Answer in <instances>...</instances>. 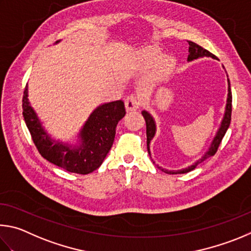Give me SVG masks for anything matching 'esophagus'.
<instances>
[{
  "instance_id": "1",
  "label": "esophagus",
  "mask_w": 251,
  "mask_h": 251,
  "mask_svg": "<svg viewBox=\"0 0 251 251\" xmlns=\"http://www.w3.org/2000/svg\"><path fill=\"white\" fill-rule=\"evenodd\" d=\"M126 111H134V110H138L140 107V100L138 97L133 95H130L126 98L125 100Z\"/></svg>"
}]
</instances>
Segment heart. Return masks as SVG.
I'll list each match as a JSON object with an SVG mask.
<instances>
[{"label":"heart","mask_w":251,"mask_h":251,"mask_svg":"<svg viewBox=\"0 0 251 251\" xmlns=\"http://www.w3.org/2000/svg\"><path fill=\"white\" fill-rule=\"evenodd\" d=\"M141 60L147 67H152L156 63H159V78L165 76L175 64V59L172 56L162 57L161 52L153 48H148V50L141 51Z\"/></svg>","instance_id":"b5f03b06"}]
</instances>
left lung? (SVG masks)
<instances>
[{
  "instance_id": "obj_1",
  "label": "left lung",
  "mask_w": 251,
  "mask_h": 251,
  "mask_svg": "<svg viewBox=\"0 0 251 251\" xmlns=\"http://www.w3.org/2000/svg\"><path fill=\"white\" fill-rule=\"evenodd\" d=\"M188 57H187V61H193L195 59H199V58H203V57H210V58H216V56H214L212 52H209L208 50H204L203 47H201L200 45H197V44L193 43V42H188ZM228 77V76H227ZM228 81V95H227V101H226V108H225V113H224V117L222 119V122H221V126H219V128L217 130L216 134H215V137L213 139L212 143H210L209 148L207 149V151L204 153V155L201 157V159L197 160L196 162H194L192 165L187 166L185 169H182V170H177V171H169V170H165V169H162L161 166L156 165L157 168L160 170L163 171V172L168 173V174H184V173H187V172H191L192 170H194L197 165L201 162L205 161L206 159H208V157L213 156L215 153H216L217 149L219 147V144H221L222 140L224 138V135H225L226 131L229 128V125H230V120H231V91H230V82H229V79H227ZM142 116L146 119V123H147V144H148V152L149 154L151 156V152H150V143L152 141V139L154 138V135L156 133V123L154 118L151 116L150 112H148L147 110H143L142 111ZM153 161V160H152ZM154 163V162H153Z\"/></svg>"
}]
</instances>
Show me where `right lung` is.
Listing matches in <instances>:
<instances>
[{
  "mask_svg": "<svg viewBox=\"0 0 251 251\" xmlns=\"http://www.w3.org/2000/svg\"><path fill=\"white\" fill-rule=\"evenodd\" d=\"M125 114L122 100L100 104L79 130L76 143L63 142L47 132L30 105L27 85L24 90L23 117L37 150L44 159L72 173L89 174L99 169L112 147L118 122Z\"/></svg>",
  "mask_w": 251,
  "mask_h": 251,
  "instance_id": "right-lung-1",
  "label": "right lung"
}]
</instances>
